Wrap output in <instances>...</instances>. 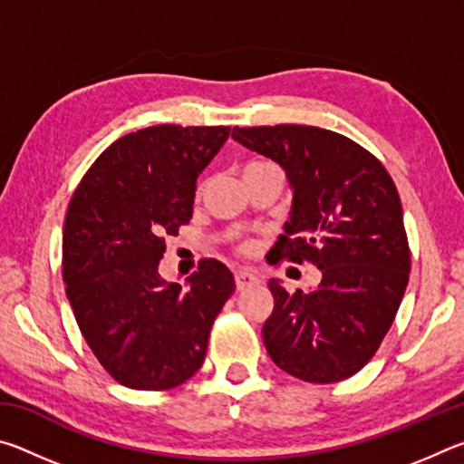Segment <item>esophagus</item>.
Listing matches in <instances>:
<instances>
[{
    "instance_id": "obj_1",
    "label": "esophagus",
    "mask_w": 464,
    "mask_h": 464,
    "mask_svg": "<svg viewBox=\"0 0 464 464\" xmlns=\"http://www.w3.org/2000/svg\"><path fill=\"white\" fill-rule=\"evenodd\" d=\"M257 282H260V278L256 276V272H251L247 268H239L237 272H235V285H237V290L254 286V285H257Z\"/></svg>"
}]
</instances>
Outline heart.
I'll use <instances>...</instances> for the list:
<instances>
[{"label": "heart", "mask_w": 464, "mask_h": 464, "mask_svg": "<svg viewBox=\"0 0 464 464\" xmlns=\"http://www.w3.org/2000/svg\"><path fill=\"white\" fill-rule=\"evenodd\" d=\"M264 166H272V163H251V166H247V169H254V168H264Z\"/></svg>", "instance_id": "1"}]
</instances>
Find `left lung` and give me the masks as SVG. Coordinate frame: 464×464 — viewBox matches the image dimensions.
<instances>
[{
    "mask_svg": "<svg viewBox=\"0 0 464 464\" xmlns=\"http://www.w3.org/2000/svg\"><path fill=\"white\" fill-rule=\"evenodd\" d=\"M243 147L278 161L293 186V215L268 264H313L321 282L286 293L270 280L262 327L274 364L329 384L371 360L401 304L411 257L397 186L376 157L340 132L276 124L233 129Z\"/></svg>",
    "mask_w": 464,
    "mask_h": 464,
    "instance_id": "1",
    "label": "left lung"
}]
</instances>
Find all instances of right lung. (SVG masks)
I'll return each mask as SVG.
<instances>
[{
	"label": "right lung",
	"mask_w": 464,
	"mask_h": 464,
	"mask_svg": "<svg viewBox=\"0 0 464 464\" xmlns=\"http://www.w3.org/2000/svg\"><path fill=\"white\" fill-rule=\"evenodd\" d=\"M231 127L157 124L114 140L85 171L63 227V282L93 356L129 389L186 382L233 295L225 264L204 257L188 286L168 285V235L192 218L196 178Z\"/></svg>",
	"instance_id": "right-lung-1"
}]
</instances>
